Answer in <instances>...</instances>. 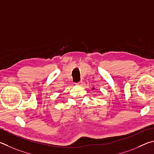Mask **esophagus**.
<instances>
[{
  "label": "esophagus",
  "mask_w": 154,
  "mask_h": 154,
  "mask_svg": "<svg viewBox=\"0 0 154 154\" xmlns=\"http://www.w3.org/2000/svg\"><path fill=\"white\" fill-rule=\"evenodd\" d=\"M82 81H80L79 82L75 83V85H82Z\"/></svg>",
  "instance_id": "34e87169"
}]
</instances>
